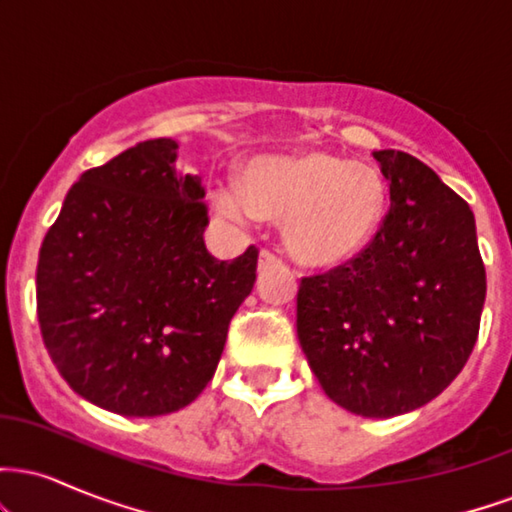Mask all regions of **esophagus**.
Wrapping results in <instances>:
<instances>
[{"mask_svg":"<svg viewBox=\"0 0 512 512\" xmlns=\"http://www.w3.org/2000/svg\"><path fill=\"white\" fill-rule=\"evenodd\" d=\"M281 257L274 255L272 250H262L260 252V267H267V264H279Z\"/></svg>","mask_w":512,"mask_h":512,"instance_id":"1","label":"esophagus"}]
</instances>
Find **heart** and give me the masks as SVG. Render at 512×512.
Returning <instances> with one entry per match:
<instances>
[{
  "instance_id": "obj_1",
  "label": "heart",
  "mask_w": 512,
  "mask_h": 512,
  "mask_svg": "<svg viewBox=\"0 0 512 512\" xmlns=\"http://www.w3.org/2000/svg\"><path fill=\"white\" fill-rule=\"evenodd\" d=\"M385 197L378 168L322 151L257 156L243 168L240 190H214L226 219H284L286 245L310 264H337L366 248L383 219Z\"/></svg>"
}]
</instances>
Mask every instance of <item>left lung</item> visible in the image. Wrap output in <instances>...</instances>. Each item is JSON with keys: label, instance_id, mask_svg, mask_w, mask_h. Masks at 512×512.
I'll return each instance as SVG.
<instances>
[{"label": "left lung", "instance_id": "left-lung-1", "mask_svg": "<svg viewBox=\"0 0 512 512\" xmlns=\"http://www.w3.org/2000/svg\"><path fill=\"white\" fill-rule=\"evenodd\" d=\"M390 209L373 240L303 276L296 330L325 395L390 419L438 397L472 354L486 272L469 204L419 158L373 151Z\"/></svg>", "mask_w": 512, "mask_h": 512}]
</instances>
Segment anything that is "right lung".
Instances as JSON below:
<instances>
[{"instance_id":"obj_1","label":"right lung","mask_w":512,"mask_h":512,"mask_svg":"<svg viewBox=\"0 0 512 512\" xmlns=\"http://www.w3.org/2000/svg\"><path fill=\"white\" fill-rule=\"evenodd\" d=\"M178 144L149 139L74 182L35 274L45 349L69 387L122 416L195 402L255 286L257 248L209 255L199 175Z\"/></svg>"}]
</instances>
